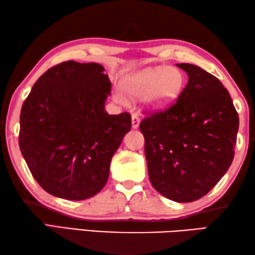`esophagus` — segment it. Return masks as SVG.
Wrapping results in <instances>:
<instances>
[{"label": "esophagus", "mask_w": 255, "mask_h": 255, "mask_svg": "<svg viewBox=\"0 0 255 255\" xmlns=\"http://www.w3.org/2000/svg\"><path fill=\"white\" fill-rule=\"evenodd\" d=\"M139 123H140V118L139 116H138L137 114H132L131 116V126L133 129H136L139 127Z\"/></svg>", "instance_id": "1"}]
</instances>
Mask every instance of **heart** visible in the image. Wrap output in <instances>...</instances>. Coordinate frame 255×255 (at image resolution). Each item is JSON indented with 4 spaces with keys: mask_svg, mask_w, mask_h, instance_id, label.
<instances>
[{
    "mask_svg": "<svg viewBox=\"0 0 255 255\" xmlns=\"http://www.w3.org/2000/svg\"><path fill=\"white\" fill-rule=\"evenodd\" d=\"M184 86V75L179 68L158 66L141 71L124 82V89L129 97L143 98L153 109H164L176 100ZM119 102L126 103L123 94H117Z\"/></svg>",
    "mask_w": 255,
    "mask_h": 255,
    "instance_id": "b5f03b06",
    "label": "heart"
}]
</instances>
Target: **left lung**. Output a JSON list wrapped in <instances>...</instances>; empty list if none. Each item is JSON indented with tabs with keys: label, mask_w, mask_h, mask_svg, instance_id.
Instances as JSON below:
<instances>
[{
	"label": "left lung",
	"mask_w": 255,
	"mask_h": 255,
	"mask_svg": "<svg viewBox=\"0 0 255 255\" xmlns=\"http://www.w3.org/2000/svg\"><path fill=\"white\" fill-rule=\"evenodd\" d=\"M188 84L176 102L140 122L150 183L176 202L200 199L230 169L239 115L222 82L201 67L176 64Z\"/></svg>",
	"instance_id": "1"
}]
</instances>
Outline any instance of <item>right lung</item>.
Segmentation results:
<instances>
[{"mask_svg": "<svg viewBox=\"0 0 255 255\" xmlns=\"http://www.w3.org/2000/svg\"><path fill=\"white\" fill-rule=\"evenodd\" d=\"M97 63L67 60L32 86L20 115L19 146L34 180L67 200L96 196L111 158L131 128L128 112L109 115L111 82Z\"/></svg>", "mask_w": 255, "mask_h": 255, "instance_id": "1", "label": "right lung"}]
</instances>
